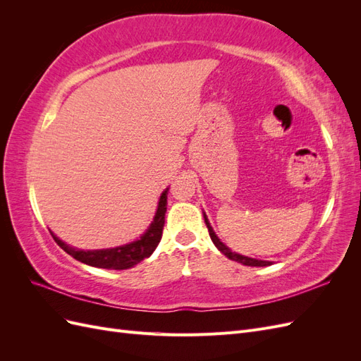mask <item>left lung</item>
<instances>
[{"label": "left lung", "mask_w": 361, "mask_h": 361, "mask_svg": "<svg viewBox=\"0 0 361 361\" xmlns=\"http://www.w3.org/2000/svg\"><path fill=\"white\" fill-rule=\"evenodd\" d=\"M203 218H204V223H206L207 231H209V236L212 239L214 245L218 250H220L226 257H228L231 260H235V262H239V264L247 265V267H268V265H271V262H268V260H259V259H253V257H248V256H243V255L235 253V251H232L224 243H221V239L215 235L214 228H212L209 220H207V216H206L204 212H203Z\"/></svg>", "instance_id": "1"}]
</instances>
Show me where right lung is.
Instances as JSON below:
<instances>
[{
	"instance_id": "obj_1",
	"label": "right lung",
	"mask_w": 361,
	"mask_h": 361,
	"mask_svg": "<svg viewBox=\"0 0 361 361\" xmlns=\"http://www.w3.org/2000/svg\"><path fill=\"white\" fill-rule=\"evenodd\" d=\"M167 194L169 188L162 191L159 195V202L157 212L154 216V221L146 228V232L141 235L138 239L133 243H128L125 245H118L114 248H102V250H78L71 247L69 244L63 243L60 238L52 235L54 241H56L68 255L73 259L82 262L85 265H90L94 268H105V269H128L134 265L140 264L141 260L150 257L155 248L158 247L164 223H166V212H167Z\"/></svg>"
}]
</instances>
